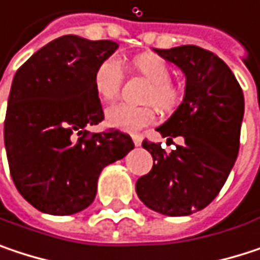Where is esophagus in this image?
<instances>
[{
  "label": "esophagus",
  "instance_id": "esophagus-1",
  "mask_svg": "<svg viewBox=\"0 0 260 260\" xmlns=\"http://www.w3.org/2000/svg\"><path fill=\"white\" fill-rule=\"evenodd\" d=\"M132 140H134V144L135 146H141V135H134Z\"/></svg>",
  "mask_w": 260,
  "mask_h": 260
}]
</instances>
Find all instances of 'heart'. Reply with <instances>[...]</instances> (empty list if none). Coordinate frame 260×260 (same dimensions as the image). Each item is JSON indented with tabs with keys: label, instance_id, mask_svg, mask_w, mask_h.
Instances as JSON below:
<instances>
[{
	"label": "heart",
	"instance_id": "obj_1",
	"mask_svg": "<svg viewBox=\"0 0 260 260\" xmlns=\"http://www.w3.org/2000/svg\"><path fill=\"white\" fill-rule=\"evenodd\" d=\"M132 68L152 82L146 96L147 102H152L162 111H172L178 107L181 101V90L170 81L172 71L164 58L153 54H144L132 60ZM122 82L123 69L119 60L113 57L102 60L94 69L93 87L98 98L104 102H110L117 98ZM105 116L110 126L125 132H137L153 120L150 108L128 104H119L108 108Z\"/></svg>",
	"mask_w": 260,
	"mask_h": 260
}]
</instances>
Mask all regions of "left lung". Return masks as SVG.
I'll return each mask as SVG.
<instances>
[{"label": "left lung", "instance_id": "8db88e82", "mask_svg": "<svg viewBox=\"0 0 260 260\" xmlns=\"http://www.w3.org/2000/svg\"><path fill=\"white\" fill-rule=\"evenodd\" d=\"M155 52L181 68L186 78L182 104L156 128L167 140L182 137L183 143L167 153L161 143L144 140L153 167L137 181L135 191L152 211L183 217L206 208L234 167L244 94L229 66L211 51L182 45Z\"/></svg>", "mask_w": 260, "mask_h": 260}]
</instances>
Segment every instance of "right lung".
I'll list each match as a JSON object with an SVG mask.
<instances>
[{"instance_id": "right-lung-1", "label": "right lung", "mask_w": 260, "mask_h": 260, "mask_svg": "<svg viewBox=\"0 0 260 260\" xmlns=\"http://www.w3.org/2000/svg\"><path fill=\"white\" fill-rule=\"evenodd\" d=\"M117 48L113 40L68 34L40 48L15 74L4 144L18 191L40 212L71 215L90 206L102 169L134 149L120 131H87L104 120L94 69Z\"/></svg>"}]
</instances>
